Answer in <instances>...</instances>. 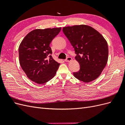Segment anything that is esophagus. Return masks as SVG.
<instances>
[{
    "label": "esophagus",
    "instance_id": "34e87169",
    "mask_svg": "<svg viewBox=\"0 0 125 125\" xmlns=\"http://www.w3.org/2000/svg\"><path fill=\"white\" fill-rule=\"evenodd\" d=\"M72 60H73V59H72L71 57H68L65 59V62H70L72 61Z\"/></svg>",
    "mask_w": 125,
    "mask_h": 125
}]
</instances>
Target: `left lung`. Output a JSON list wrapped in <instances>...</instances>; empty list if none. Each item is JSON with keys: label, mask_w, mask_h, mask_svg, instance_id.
Instances as JSON below:
<instances>
[{"label": "left lung", "mask_w": 125, "mask_h": 125, "mask_svg": "<svg viewBox=\"0 0 125 125\" xmlns=\"http://www.w3.org/2000/svg\"><path fill=\"white\" fill-rule=\"evenodd\" d=\"M63 32L74 47L75 59L80 69L73 73L78 80L88 83L95 80L106 65L108 57L107 41L92 27L81 24L62 28Z\"/></svg>", "instance_id": "8db88e82"}]
</instances>
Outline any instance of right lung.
<instances>
[{
	"instance_id": "1",
	"label": "right lung",
	"mask_w": 125,
	"mask_h": 125,
	"mask_svg": "<svg viewBox=\"0 0 125 125\" xmlns=\"http://www.w3.org/2000/svg\"><path fill=\"white\" fill-rule=\"evenodd\" d=\"M61 27L35 29L29 32L19 47V62L26 76L37 84L53 78L60 63L52 58L50 44Z\"/></svg>"
}]
</instances>
